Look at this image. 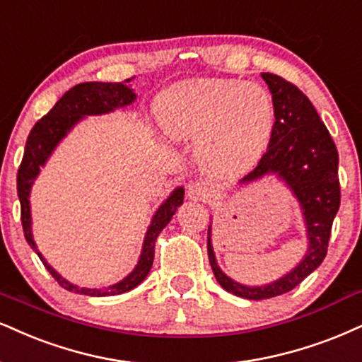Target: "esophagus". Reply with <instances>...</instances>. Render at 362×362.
Wrapping results in <instances>:
<instances>
[{
    "mask_svg": "<svg viewBox=\"0 0 362 362\" xmlns=\"http://www.w3.org/2000/svg\"><path fill=\"white\" fill-rule=\"evenodd\" d=\"M188 196L189 199H193V202H206L213 196V188L206 182H191L189 188H188Z\"/></svg>",
    "mask_w": 362,
    "mask_h": 362,
    "instance_id": "34e87169",
    "label": "esophagus"
}]
</instances>
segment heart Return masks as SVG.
Segmentation results:
<instances>
[{
    "instance_id": "heart-1",
    "label": "heart",
    "mask_w": 362,
    "mask_h": 362,
    "mask_svg": "<svg viewBox=\"0 0 362 362\" xmlns=\"http://www.w3.org/2000/svg\"><path fill=\"white\" fill-rule=\"evenodd\" d=\"M160 122L174 139L196 141L211 171L235 176L260 160L275 127V102L258 83L236 78L188 80L168 88Z\"/></svg>"
}]
</instances>
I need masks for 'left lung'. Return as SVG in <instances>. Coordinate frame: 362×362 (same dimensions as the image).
I'll list each match as a JSON object with an SVG mask.
<instances>
[{"label": "left lung", "instance_id": "1", "mask_svg": "<svg viewBox=\"0 0 362 362\" xmlns=\"http://www.w3.org/2000/svg\"><path fill=\"white\" fill-rule=\"evenodd\" d=\"M275 102V127L265 154L257 168L240 182L260 180L275 173L292 189L300 203L307 226L309 250L292 272L262 287H248L225 275L218 267L211 247V226L208 228V258L218 284L226 292L263 300L282 296L296 288L327 255L332 221L341 204L339 186V154L331 134L320 120L317 110L302 90L274 74H262Z\"/></svg>", "mask_w": 362, "mask_h": 362}]
</instances>
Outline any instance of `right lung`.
Wrapping results in <instances>:
<instances>
[{
  "label": "right lung",
  "mask_w": 362,
  "mask_h": 362,
  "mask_svg": "<svg viewBox=\"0 0 362 362\" xmlns=\"http://www.w3.org/2000/svg\"><path fill=\"white\" fill-rule=\"evenodd\" d=\"M131 78L124 82H83L70 88L64 93L60 100L53 105V109L47 115L35 124L28 134L25 146V154L21 159L20 168H18L16 176V189L18 198L21 204V225H23V233L26 242L31 248L37 252L40 260L43 262L45 269L50 272L53 279L62 285L65 290L74 293H82V296L90 297H107V296H119V293L129 292L134 287H137L142 280L149 274L154 260V248L156 240L164 226L171 221L177 206H181L185 199V189L176 188L173 194L164 202L156 211V215L151 220L149 228H147L144 245L137 262L136 269L129 274L126 279L120 280L119 284L110 285L105 288H83L77 285L66 282L60 274H57L47 263V260L38 252L37 245L33 242V233H31V215H30V191L33 186L35 177L38 176L40 168L45 166L47 159L50 158L58 142L66 136V132L72 129L80 119L86 115H100L109 114L119 107H126L136 100V93L129 86Z\"/></svg>",
  "instance_id": "1"
}]
</instances>
